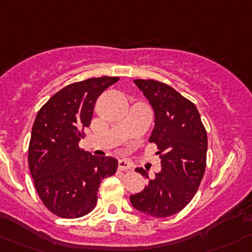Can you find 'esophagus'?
<instances>
[{
	"label": "esophagus",
	"mask_w": 252,
	"mask_h": 252,
	"mask_svg": "<svg viewBox=\"0 0 252 252\" xmlns=\"http://www.w3.org/2000/svg\"><path fill=\"white\" fill-rule=\"evenodd\" d=\"M118 168L119 170H129L131 168V164L129 163L128 160H124V159H121L118 161Z\"/></svg>",
	"instance_id": "34e87169"
}]
</instances>
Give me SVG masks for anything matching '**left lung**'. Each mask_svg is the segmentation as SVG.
Returning a JSON list of instances; mask_svg holds the SVG:
<instances>
[{
	"instance_id": "obj_1",
	"label": "left lung",
	"mask_w": 252,
	"mask_h": 252,
	"mask_svg": "<svg viewBox=\"0 0 252 252\" xmlns=\"http://www.w3.org/2000/svg\"><path fill=\"white\" fill-rule=\"evenodd\" d=\"M154 110L150 143L158 147L161 170L144 190L130 195V203L140 213L166 218L190 203L200 185L206 166L208 135L194 103L170 86L154 79H135ZM135 171L148 176L143 168Z\"/></svg>"
}]
</instances>
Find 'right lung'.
<instances>
[{"mask_svg": "<svg viewBox=\"0 0 252 252\" xmlns=\"http://www.w3.org/2000/svg\"><path fill=\"white\" fill-rule=\"evenodd\" d=\"M118 79L99 77L69 84L37 113L28 166L42 203L57 216L74 219L91 213L102 180L117 171V159L94 157L78 144L98 97Z\"/></svg>", "mask_w": 252, "mask_h": 252, "instance_id": "obj_1", "label": "right lung"}]
</instances>
